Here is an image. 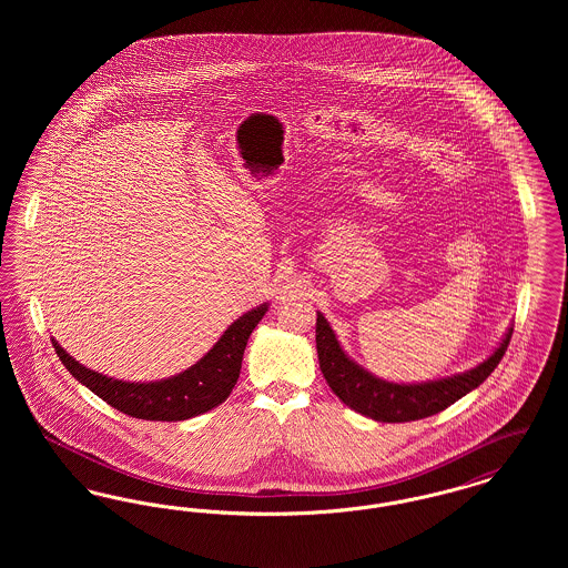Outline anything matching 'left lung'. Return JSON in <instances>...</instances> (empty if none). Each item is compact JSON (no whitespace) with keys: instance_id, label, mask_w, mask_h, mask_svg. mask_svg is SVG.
<instances>
[{"instance_id":"8db88e82","label":"left lung","mask_w":568,"mask_h":568,"mask_svg":"<svg viewBox=\"0 0 568 568\" xmlns=\"http://www.w3.org/2000/svg\"><path fill=\"white\" fill-rule=\"evenodd\" d=\"M514 327L505 332L498 347L479 362L475 368L456 373L452 377L430 378L417 383H398L377 377L359 366L341 347L332 325L317 311L315 343L320 355V368L329 389L359 415H366L383 424H403L436 415L454 405L462 396L473 392L486 381L498 366L509 347Z\"/></svg>"}]
</instances>
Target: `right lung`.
<instances>
[{
    "label": "right lung",
    "mask_w": 568,
    "mask_h": 568,
    "mask_svg": "<svg viewBox=\"0 0 568 568\" xmlns=\"http://www.w3.org/2000/svg\"><path fill=\"white\" fill-rule=\"evenodd\" d=\"M268 306L271 304L264 302L246 311L234 324L227 325L215 345L187 371L158 381H123L95 373L65 352L54 336L51 341L70 375L116 410L135 419L183 422L215 408L230 396L241 375L246 341Z\"/></svg>",
    "instance_id": "obj_1"
}]
</instances>
